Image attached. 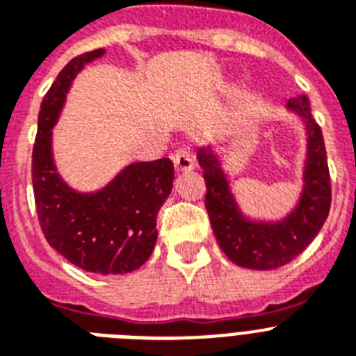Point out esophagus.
<instances>
[{
	"mask_svg": "<svg viewBox=\"0 0 356 356\" xmlns=\"http://www.w3.org/2000/svg\"><path fill=\"white\" fill-rule=\"evenodd\" d=\"M172 162H175L176 171H191L194 169V159L193 153L188 147H180L172 153Z\"/></svg>",
	"mask_w": 356,
	"mask_h": 356,
	"instance_id": "esophagus-1",
	"label": "esophagus"
}]
</instances>
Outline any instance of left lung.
<instances>
[{"label": "left lung", "mask_w": 356, "mask_h": 356, "mask_svg": "<svg viewBox=\"0 0 356 356\" xmlns=\"http://www.w3.org/2000/svg\"><path fill=\"white\" fill-rule=\"evenodd\" d=\"M287 108L307 124L308 151L300 203L282 221L259 222L242 216L219 159L210 147L197 149V162L207 184L205 207L217 244L232 262L248 269L269 271L294 260L319 234L332 205L325 139L312 118L310 102L301 94L289 99Z\"/></svg>", "instance_id": "8db88e82"}]
</instances>
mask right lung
Segmentation results:
<instances>
[{
	"label": "right lung",
	"instance_id": "add662e5",
	"mask_svg": "<svg viewBox=\"0 0 356 356\" xmlns=\"http://www.w3.org/2000/svg\"><path fill=\"white\" fill-rule=\"evenodd\" d=\"M103 53L105 49H94L74 56L44 96L31 155V184L40 229L53 250L85 271L124 275L139 269L153 253L156 213L175 180L172 162L130 163L105 188L83 194L58 176L51 155V128L71 81Z\"/></svg>",
	"mask_w": 356,
	"mask_h": 356
}]
</instances>
